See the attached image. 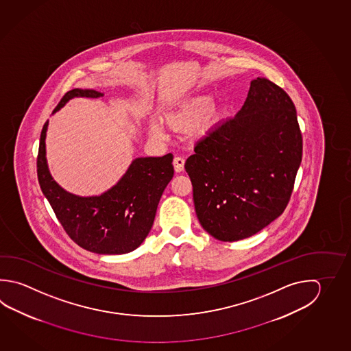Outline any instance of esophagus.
I'll list each match as a JSON object with an SVG mask.
<instances>
[{
  "mask_svg": "<svg viewBox=\"0 0 351 351\" xmlns=\"http://www.w3.org/2000/svg\"><path fill=\"white\" fill-rule=\"evenodd\" d=\"M184 163L185 160L183 157H174V160H173V166H174V169H176V172H183V169H184Z\"/></svg>",
  "mask_w": 351,
  "mask_h": 351,
  "instance_id": "esophagus-1",
  "label": "esophagus"
}]
</instances>
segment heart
<instances>
[{
    "label": "heart",
    "instance_id": "heart-1",
    "mask_svg": "<svg viewBox=\"0 0 351 351\" xmlns=\"http://www.w3.org/2000/svg\"><path fill=\"white\" fill-rule=\"evenodd\" d=\"M220 110L217 105L211 104L209 96H194L183 102L176 111L166 116L167 125L176 131H184L199 121V131H206L214 126L219 120ZM154 137H163L165 131L158 123H152L149 128Z\"/></svg>",
    "mask_w": 351,
    "mask_h": 351
}]
</instances>
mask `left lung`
I'll return each instance as SVG.
<instances>
[{
  "label": "left lung",
  "instance_id": "left-lung-1",
  "mask_svg": "<svg viewBox=\"0 0 351 351\" xmlns=\"http://www.w3.org/2000/svg\"><path fill=\"white\" fill-rule=\"evenodd\" d=\"M185 162L199 223L220 241L255 235L285 211L303 140L291 97L254 79L243 108L220 122Z\"/></svg>",
  "mask_w": 351,
  "mask_h": 351
}]
</instances>
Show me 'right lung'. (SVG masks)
Wrapping results in <instances>:
<instances>
[{"instance_id":"obj_1","label":"right lung","mask_w":351,"mask_h":351,"mask_svg":"<svg viewBox=\"0 0 351 351\" xmlns=\"http://www.w3.org/2000/svg\"><path fill=\"white\" fill-rule=\"evenodd\" d=\"M95 90L73 89L60 99L56 112L73 97H100ZM40 132L37 176L59 223L74 243L100 255H121L137 249L152 228L162 193L174 174L172 153L136 158L121 180L100 197L82 198L53 180L45 160V132Z\"/></svg>"}]
</instances>
